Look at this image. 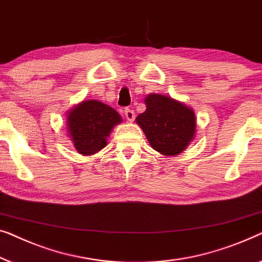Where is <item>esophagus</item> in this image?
Listing matches in <instances>:
<instances>
[{
	"label": "esophagus",
	"instance_id": "esophagus-1",
	"mask_svg": "<svg viewBox=\"0 0 262 262\" xmlns=\"http://www.w3.org/2000/svg\"><path fill=\"white\" fill-rule=\"evenodd\" d=\"M124 115H126V119L128 120V121H134L135 120V113H134V110L133 109H126L124 110Z\"/></svg>",
	"mask_w": 262,
	"mask_h": 262
}]
</instances>
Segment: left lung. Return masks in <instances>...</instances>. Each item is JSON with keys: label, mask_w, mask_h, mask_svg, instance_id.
Instances as JSON below:
<instances>
[{"label": "left lung", "mask_w": 262, "mask_h": 262, "mask_svg": "<svg viewBox=\"0 0 262 262\" xmlns=\"http://www.w3.org/2000/svg\"><path fill=\"white\" fill-rule=\"evenodd\" d=\"M146 110L136 117L154 149L165 156H177L186 148L196 132L192 109L164 95H148Z\"/></svg>", "instance_id": "obj_1"}]
</instances>
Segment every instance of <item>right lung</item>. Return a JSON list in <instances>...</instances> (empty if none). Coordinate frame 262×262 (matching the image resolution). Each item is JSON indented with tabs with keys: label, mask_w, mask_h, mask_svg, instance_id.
<instances>
[{
	"label": "right lung",
	"mask_w": 262,
	"mask_h": 262,
	"mask_svg": "<svg viewBox=\"0 0 262 262\" xmlns=\"http://www.w3.org/2000/svg\"><path fill=\"white\" fill-rule=\"evenodd\" d=\"M121 121L112 106L98 101H85L70 112L68 127L76 149L90 156L104 148L110 130Z\"/></svg>",
	"instance_id": "add662e5"
}]
</instances>
